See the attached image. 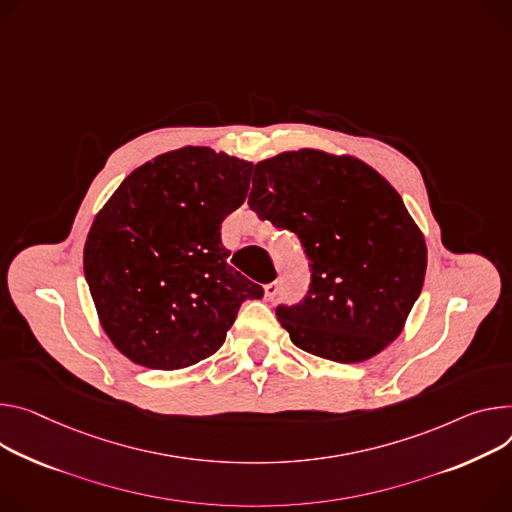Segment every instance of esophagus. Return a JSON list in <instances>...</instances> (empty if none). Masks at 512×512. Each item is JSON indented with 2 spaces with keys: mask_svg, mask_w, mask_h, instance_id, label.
Instances as JSON below:
<instances>
[{
  "mask_svg": "<svg viewBox=\"0 0 512 512\" xmlns=\"http://www.w3.org/2000/svg\"><path fill=\"white\" fill-rule=\"evenodd\" d=\"M263 292H265V300H273L277 296V292H280V284L269 282L263 286Z\"/></svg>",
  "mask_w": 512,
  "mask_h": 512,
  "instance_id": "obj_1",
  "label": "esophagus"
}]
</instances>
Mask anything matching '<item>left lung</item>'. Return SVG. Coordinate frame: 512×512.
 <instances>
[{"label": "left lung", "instance_id": "8db88e82", "mask_svg": "<svg viewBox=\"0 0 512 512\" xmlns=\"http://www.w3.org/2000/svg\"><path fill=\"white\" fill-rule=\"evenodd\" d=\"M249 208L298 235L310 286L277 320L296 347L337 363L378 355L402 331L427 271L423 232L369 165L314 149L255 165Z\"/></svg>", "mask_w": 512, "mask_h": 512}]
</instances>
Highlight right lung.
<instances>
[{
  "mask_svg": "<svg viewBox=\"0 0 512 512\" xmlns=\"http://www.w3.org/2000/svg\"><path fill=\"white\" fill-rule=\"evenodd\" d=\"M253 163L185 147L134 169L100 210L83 271L106 335L130 361L179 369L216 353L263 288L228 265L222 220L247 198Z\"/></svg>",
  "mask_w": 512,
  "mask_h": 512,
  "instance_id": "add662e5",
  "label": "right lung"
}]
</instances>
